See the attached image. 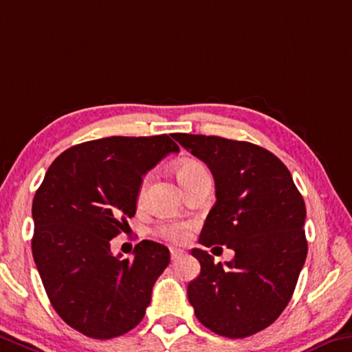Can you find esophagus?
I'll use <instances>...</instances> for the list:
<instances>
[{
  "label": "esophagus",
  "mask_w": 352,
  "mask_h": 352,
  "mask_svg": "<svg viewBox=\"0 0 352 352\" xmlns=\"http://www.w3.org/2000/svg\"><path fill=\"white\" fill-rule=\"evenodd\" d=\"M185 254L183 252L182 249H177V248H170V258L172 260H177V258H180V256Z\"/></svg>",
  "instance_id": "esophagus-1"
}]
</instances>
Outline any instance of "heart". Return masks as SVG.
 <instances>
[{
  "label": "heart",
  "instance_id": "b5f03b06",
  "mask_svg": "<svg viewBox=\"0 0 352 352\" xmlns=\"http://www.w3.org/2000/svg\"><path fill=\"white\" fill-rule=\"evenodd\" d=\"M206 169L202 163H199L196 160H183L180 163H177L175 166V175L180 182V185L185 189L189 183H191L194 178H197L199 175L205 174ZM148 175L142 178L141 185H139L138 189V202L141 204L144 197H146V191L148 186ZM188 224H183V222H166V224H160L156 227V233L161 235L169 241L174 243H182L185 241L188 236Z\"/></svg>",
  "mask_w": 352,
  "mask_h": 352
}]
</instances>
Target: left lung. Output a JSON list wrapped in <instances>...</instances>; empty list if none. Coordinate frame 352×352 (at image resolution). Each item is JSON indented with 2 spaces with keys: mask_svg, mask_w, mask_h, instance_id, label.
Listing matches in <instances>:
<instances>
[{
  "mask_svg": "<svg viewBox=\"0 0 352 352\" xmlns=\"http://www.w3.org/2000/svg\"><path fill=\"white\" fill-rule=\"evenodd\" d=\"M208 166L216 185L199 243L235 250L226 265L192 249L200 274L188 285L197 320L217 336L244 338L274 322L288 305L307 256L305 204L287 166L246 141L175 133Z\"/></svg>",
  "mask_w": 352,
  "mask_h": 352,
  "instance_id": "8db88e82",
  "label": "left lung"
}]
</instances>
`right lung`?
<instances>
[{
    "instance_id": "1",
    "label": "right lung",
    "mask_w": 352,
    "mask_h": 352,
    "mask_svg": "<svg viewBox=\"0 0 352 352\" xmlns=\"http://www.w3.org/2000/svg\"><path fill=\"white\" fill-rule=\"evenodd\" d=\"M177 152L167 135L82 142L53 161L36 191L32 256L56 314L82 336H124L144 318L169 249L144 239L135 258L120 260L111 239L135 216L142 177Z\"/></svg>"
}]
</instances>
